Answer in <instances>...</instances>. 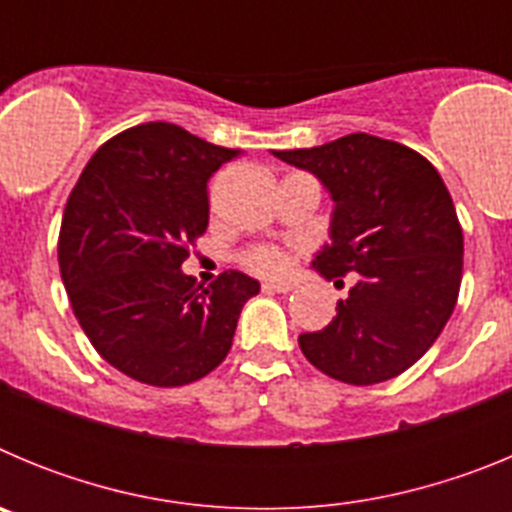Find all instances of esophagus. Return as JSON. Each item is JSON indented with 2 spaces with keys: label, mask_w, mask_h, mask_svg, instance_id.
Here are the masks:
<instances>
[{
  "label": "esophagus",
  "mask_w": 512,
  "mask_h": 512,
  "mask_svg": "<svg viewBox=\"0 0 512 512\" xmlns=\"http://www.w3.org/2000/svg\"><path fill=\"white\" fill-rule=\"evenodd\" d=\"M261 289H264V292H292L295 287L289 282H264Z\"/></svg>",
  "instance_id": "34e87169"
}]
</instances>
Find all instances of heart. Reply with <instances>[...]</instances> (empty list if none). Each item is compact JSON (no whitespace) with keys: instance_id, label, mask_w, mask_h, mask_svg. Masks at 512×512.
Segmentation results:
<instances>
[{"instance_id":"b5f03b06","label":"heart","mask_w":512,"mask_h":512,"mask_svg":"<svg viewBox=\"0 0 512 512\" xmlns=\"http://www.w3.org/2000/svg\"><path fill=\"white\" fill-rule=\"evenodd\" d=\"M243 266L261 277H279L289 269V256L277 246H256L243 253Z\"/></svg>"}]
</instances>
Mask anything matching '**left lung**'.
<instances>
[{
	"label": "left lung",
	"mask_w": 512,
	"mask_h": 512,
	"mask_svg": "<svg viewBox=\"0 0 512 512\" xmlns=\"http://www.w3.org/2000/svg\"><path fill=\"white\" fill-rule=\"evenodd\" d=\"M274 156L312 171L336 202L312 266L336 287L354 277L336 318L302 333V354L356 387L397 377L436 343L459 297L464 235L449 189L428 158L369 133Z\"/></svg>",
	"instance_id": "1"
}]
</instances>
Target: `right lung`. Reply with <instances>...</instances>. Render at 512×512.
I'll use <instances>...</instances> for the list:
<instances>
[{"label":"right lung","mask_w":512,"mask_h":512,"mask_svg":"<svg viewBox=\"0 0 512 512\" xmlns=\"http://www.w3.org/2000/svg\"><path fill=\"white\" fill-rule=\"evenodd\" d=\"M238 151L171 122H143L97 148L58 233L69 302L97 354L151 387L207 377L233 346L259 282L223 271L210 287L182 271L207 230V182Z\"/></svg>","instance_id":"1"}]
</instances>
